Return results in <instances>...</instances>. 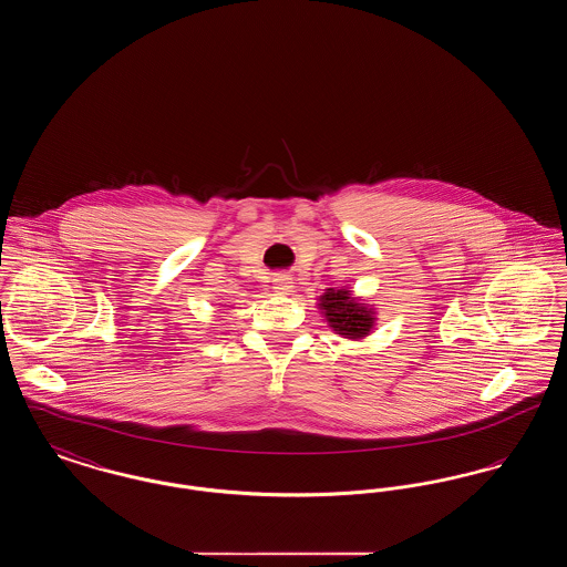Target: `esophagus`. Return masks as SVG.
<instances>
[{
	"mask_svg": "<svg viewBox=\"0 0 567 567\" xmlns=\"http://www.w3.org/2000/svg\"><path fill=\"white\" fill-rule=\"evenodd\" d=\"M271 285H274L276 293H289L293 289V278H291V274H285V271L282 274H274Z\"/></svg>",
	"mask_w": 567,
	"mask_h": 567,
	"instance_id": "34e87169",
	"label": "esophagus"
}]
</instances>
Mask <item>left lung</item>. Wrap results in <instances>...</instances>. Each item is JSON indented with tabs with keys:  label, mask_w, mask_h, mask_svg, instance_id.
<instances>
[{
	"label": "left lung",
	"mask_w": 567,
	"mask_h": 567,
	"mask_svg": "<svg viewBox=\"0 0 567 567\" xmlns=\"http://www.w3.org/2000/svg\"><path fill=\"white\" fill-rule=\"evenodd\" d=\"M319 308L329 327L342 338L359 340L374 329V310L354 299L349 289H327L319 297Z\"/></svg>",
	"instance_id": "8db88e82"
}]
</instances>
